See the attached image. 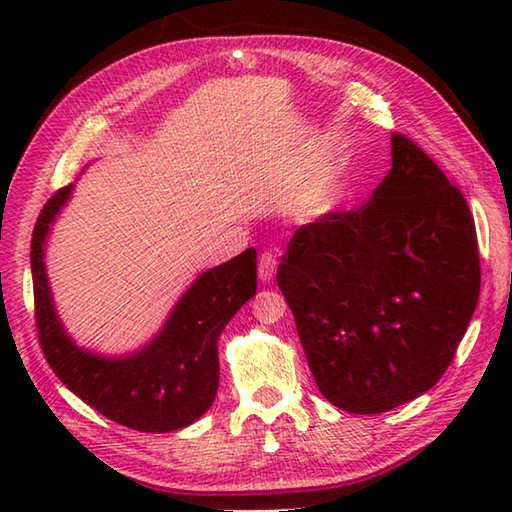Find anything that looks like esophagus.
<instances>
[{
    "mask_svg": "<svg viewBox=\"0 0 512 512\" xmlns=\"http://www.w3.org/2000/svg\"><path fill=\"white\" fill-rule=\"evenodd\" d=\"M259 279L264 281V284H270V281L275 279V273H277V257L273 253H262L259 255Z\"/></svg>",
    "mask_w": 512,
    "mask_h": 512,
    "instance_id": "1",
    "label": "esophagus"
}]
</instances>
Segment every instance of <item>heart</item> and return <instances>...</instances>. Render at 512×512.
Returning a JSON list of instances; mask_svg holds the SVG:
<instances>
[{
	"instance_id": "b5f03b06",
	"label": "heart",
	"mask_w": 512,
	"mask_h": 512,
	"mask_svg": "<svg viewBox=\"0 0 512 512\" xmlns=\"http://www.w3.org/2000/svg\"><path fill=\"white\" fill-rule=\"evenodd\" d=\"M341 195H343V184L339 180H325L312 191L308 200V211L312 215L328 213L330 209H334L336 202L341 200Z\"/></svg>"
}]
</instances>
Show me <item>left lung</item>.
Wrapping results in <instances>:
<instances>
[{
	"label": "left lung",
	"instance_id": "1",
	"mask_svg": "<svg viewBox=\"0 0 512 512\" xmlns=\"http://www.w3.org/2000/svg\"><path fill=\"white\" fill-rule=\"evenodd\" d=\"M277 284L334 407L405 405L447 372L480 297L469 204L418 145L391 134L372 200L299 226Z\"/></svg>",
	"mask_w": 512,
	"mask_h": 512
}]
</instances>
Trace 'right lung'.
<instances>
[{"label":"right lung","mask_w":512,"mask_h":512,"mask_svg":"<svg viewBox=\"0 0 512 512\" xmlns=\"http://www.w3.org/2000/svg\"><path fill=\"white\" fill-rule=\"evenodd\" d=\"M72 191L74 184H68L43 206L30 244L37 330L46 361L74 396L123 427L147 433L189 427L215 400L217 343L226 323L257 292L255 248L195 277L145 345L125 354L96 352L65 330L46 266L52 226Z\"/></svg>","instance_id":"1"}]
</instances>
